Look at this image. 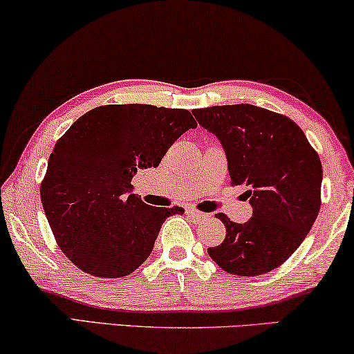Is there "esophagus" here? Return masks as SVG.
Returning a JSON list of instances; mask_svg holds the SVG:
<instances>
[{"label":"esophagus","instance_id":"1","mask_svg":"<svg viewBox=\"0 0 354 354\" xmlns=\"http://www.w3.org/2000/svg\"><path fill=\"white\" fill-rule=\"evenodd\" d=\"M187 214L192 216L193 219H196V221H205V219H207V217H209V214H205V212H200V211H195V209H187Z\"/></svg>","mask_w":354,"mask_h":354}]
</instances>
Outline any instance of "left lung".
Wrapping results in <instances>:
<instances>
[{
  "mask_svg": "<svg viewBox=\"0 0 354 354\" xmlns=\"http://www.w3.org/2000/svg\"><path fill=\"white\" fill-rule=\"evenodd\" d=\"M216 135L232 185H245L253 217L245 224L217 214L225 240L207 248L229 274L261 275L285 263L306 239L321 209L322 164L292 119L253 104L192 111Z\"/></svg>",
  "mask_w": 354,
  "mask_h": 354,
  "instance_id": "obj_1",
  "label": "left lung"
}]
</instances>
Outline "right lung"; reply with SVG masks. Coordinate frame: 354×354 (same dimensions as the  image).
<instances>
[{
    "instance_id": "1",
    "label": "right lung",
    "mask_w": 354,
    "mask_h": 354,
    "mask_svg": "<svg viewBox=\"0 0 354 354\" xmlns=\"http://www.w3.org/2000/svg\"><path fill=\"white\" fill-rule=\"evenodd\" d=\"M195 127L187 109L109 104L88 111L57 140L40 196L57 245L77 268L115 279L145 263L164 221L183 209L143 203L132 178L158 167Z\"/></svg>"
}]
</instances>
